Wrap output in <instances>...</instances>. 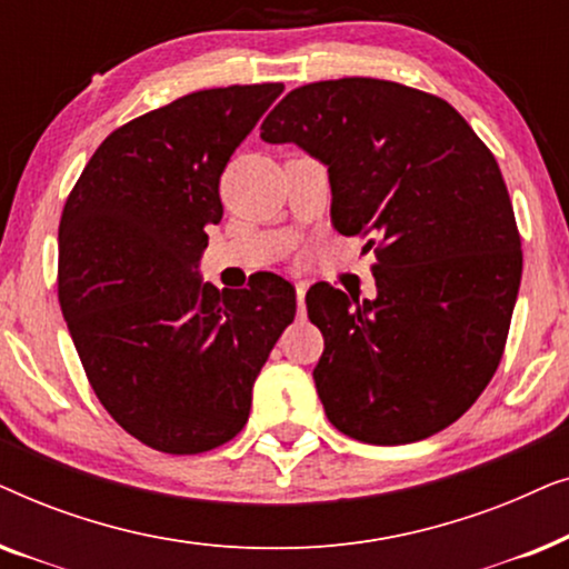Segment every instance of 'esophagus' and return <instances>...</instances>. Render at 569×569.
<instances>
[{
    "mask_svg": "<svg viewBox=\"0 0 569 569\" xmlns=\"http://www.w3.org/2000/svg\"><path fill=\"white\" fill-rule=\"evenodd\" d=\"M306 292L308 284L306 282H295V295H298V316H306Z\"/></svg>",
    "mask_w": 569,
    "mask_h": 569,
    "instance_id": "1",
    "label": "esophagus"
}]
</instances>
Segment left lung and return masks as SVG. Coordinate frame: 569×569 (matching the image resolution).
<instances>
[{"label":"left lung","mask_w":569,"mask_h":569,"mask_svg":"<svg viewBox=\"0 0 569 569\" xmlns=\"http://www.w3.org/2000/svg\"><path fill=\"white\" fill-rule=\"evenodd\" d=\"M261 139L329 166L333 228L376 251V300L306 295L329 422L370 446L446 430L502 360L523 271L495 154L448 100L372 77L295 88Z\"/></svg>","instance_id":"8db88e82"}]
</instances>
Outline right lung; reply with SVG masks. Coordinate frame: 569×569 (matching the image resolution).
<instances>
[{
    "label": "right lung",
    "instance_id": "obj_1",
    "mask_svg": "<svg viewBox=\"0 0 569 569\" xmlns=\"http://www.w3.org/2000/svg\"><path fill=\"white\" fill-rule=\"evenodd\" d=\"M282 82L199 90L137 116L98 147L59 222V306L98 401L144 446L207 453L248 422L251 391L295 318V287L197 277L222 220L230 154Z\"/></svg>",
    "mask_w": 569,
    "mask_h": 569
}]
</instances>
